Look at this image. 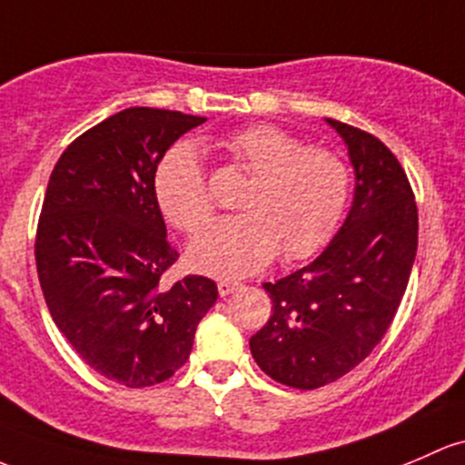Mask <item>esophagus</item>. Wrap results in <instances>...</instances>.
Returning <instances> with one entry per match:
<instances>
[{
  "label": "esophagus",
  "mask_w": 465,
  "mask_h": 465,
  "mask_svg": "<svg viewBox=\"0 0 465 465\" xmlns=\"http://www.w3.org/2000/svg\"><path fill=\"white\" fill-rule=\"evenodd\" d=\"M241 287V282H233V281H218V294L220 296H229Z\"/></svg>",
  "instance_id": "esophagus-1"
}]
</instances>
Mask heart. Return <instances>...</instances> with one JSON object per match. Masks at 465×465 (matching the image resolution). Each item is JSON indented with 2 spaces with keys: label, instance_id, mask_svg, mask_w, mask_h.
Wrapping results in <instances>:
<instances>
[{
  "label": "heart",
  "instance_id": "1",
  "mask_svg": "<svg viewBox=\"0 0 465 465\" xmlns=\"http://www.w3.org/2000/svg\"><path fill=\"white\" fill-rule=\"evenodd\" d=\"M229 158L252 173L241 216L220 218L189 245V265L218 278L261 272L282 261L319 253L348 209L351 175L339 153L305 146L272 124H252L223 143ZM153 193L173 227L193 233L212 218L213 200L193 146L178 144L155 169Z\"/></svg>",
  "mask_w": 465,
  "mask_h": 465
}]
</instances>
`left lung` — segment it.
<instances>
[{"label":"left lung","instance_id":"obj_1","mask_svg":"<svg viewBox=\"0 0 465 465\" xmlns=\"http://www.w3.org/2000/svg\"><path fill=\"white\" fill-rule=\"evenodd\" d=\"M348 144L354 203L307 267L265 282L272 316L249 339L253 361L296 390L334 383L370 356L392 325L417 256L419 216L397 155L379 138L327 117Z\"/></svg>","mask_w":465,"mask_h":465}]
</instances>
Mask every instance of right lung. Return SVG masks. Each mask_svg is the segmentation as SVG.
<instances>
[{"label":"right lung","mask_w":465,"mask_h":465,"mask_svg":"<svg viewBox=\"0 0 465 465\" xmlns=\"http://www.w3.org/2000/svg\"><path fill=\"white\" fill-rule=\"evenodd\" d=\"M207 117L134 106L66 146L37 223L39 285L57 330L95 372L126 388L163 383L187 363L212 310V278L164 285L178 261L153 193L160 160Z\"/></svg>","instance_id":"right-lung-1"}]
</instances>
